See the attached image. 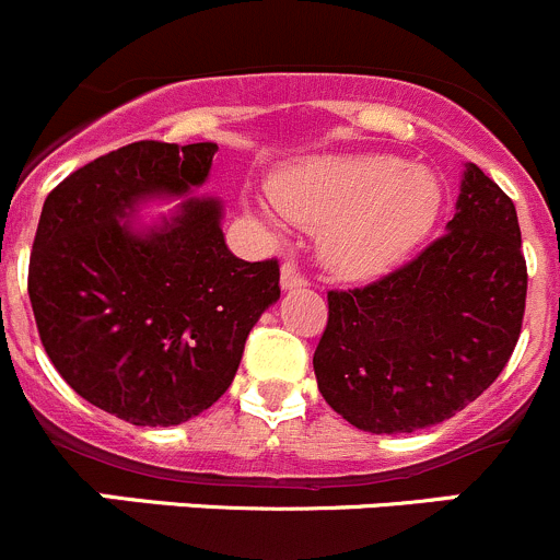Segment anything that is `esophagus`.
<instances>
[{
  "mask_svg": "<svg viewBox=\"0 0 560 560\" xmlns=\"http://www.w3.org/2000/svg\"><path fill=\"white\" fill-rule=\"evenodd\" d=\"M280 282H282V288H285V291H293V288H304V285H307V278H304V275L299 272L296 264L285 261V264H282Z\"/></svg>",
  "mask_w": 560,
  "mask_h": 560,
  "instance_id": "esophagus-1",
  "label": "esophagus"
}]
</instances>
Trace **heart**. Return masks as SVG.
Listing matches in <instances>:
<instances>
[{"instance_id":"obj_1","label":"heart","mask_w":560,"mask_h":560,"mask_svg":"<svg viewBox=\"0 0 560 560\" xmlns=\"http://www.w3.org/2000/svg\"><path fill=\"white\" fill-rule=\"evenodd\" d=\"M291 223L320 229V253L342 278H378L430 234L441 185L395 154H337L293 165L269 182Z\"/></svg>"}]
</instances>
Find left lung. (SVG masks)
Here are the masks:
<instances>
[{
    "mask_svg": "<svg viewBox=\"0 0 560 560\" xmlns=\"http://www.w3.org/2000/svg\"><path fill=\"white\" fill-rule=\"evenodd\" d=\"M525 291L512 198L468 163L444 236L386 278L326 293L329 320L313 353L320 395L375 435L455 417L506 368Z\"/></svg>",
    "mask_w": 560,
    "mask_h": 560,
    "instance_id": "obj_1",
    "label": "left lung"
}]
</instances>
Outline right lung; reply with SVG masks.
Segmentation results:
<instances>
[{
	"mask_svg": "<svg viewBox=\"0 0 560 560\" xmlns=\"http://www.w3.org/2000/svg\"><path fill=\"white\" fill-rule=\"evenodd\" d=\"M218 143L136 141L48 192L30 258V302L54 368L130 424L171 428L223 397L245 340L280 299V264L225 245L218 198H185L136 229L149 198L203 185Z\"/></svg>",
	"mask_w": 560,
	"mask_h": 560,
	"instance_id": "add662e5",
	"label": "right lung"
}]
</instances>
